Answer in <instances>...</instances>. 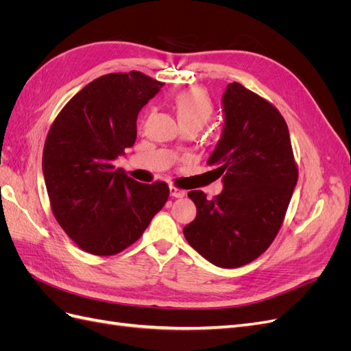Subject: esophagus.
<instances>
[{"label": "esophagus", "instance_id": "obj_1", "mask_svg": "<svg viewBox=\"0 0 351 351\" xmlns=\"http://www.w3.org/2000/svg\"><path fill=\"white\" fill-rule=\"evenodd\" d=\"M169 195H171L173 197H183L186 195V192L183 189H178L176 186H171L169 187Z\"/></svg>", "mask_w": 351, "mask_h": 351}]
</instances>
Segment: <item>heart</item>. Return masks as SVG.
Here are the masks:
<instances>
[{
    "label": "heart",
    "instance_id": "obj_1",
    "mask_svg": "<svg viewBox=\"0 0 351 351\" xmlns=\"http://www.w3.org/2000/svg\"><path fill=\"white\" fill-rule=\"evenodd\" d=\"M176 110L178 120L184 127H204L214 112V105L208 93L202 89H187L176 97Z\"/></svg>",
    "mask_w": 351,
    "mask_h": 351
}]
</instances>
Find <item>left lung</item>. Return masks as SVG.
<instances>
[{
  "label": "left lung",
  "mask_w": 351,
  "mask_h": 351,
  "mask_svg": "<svg viewBox=\"0 0 351 351\" xmlns=\"http://www.w3.org/2000/svg\"><path fill=\"white\" fill-rule=\"evenodd\" d=\"M226 124L208 159L224 189L212 199L202 190L187 196L196 218L183 228L199 254L221 268H239L267 250L282 226L297 183L289 127L271 102L243 84L222 97Z\"/></svg>",
  "instance_id": "left-lung-1"
}]
</instances>
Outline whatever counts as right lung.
I'll return each instance as SVG.
<instances>
[{
  "instance_id": "1",
  "label": "right lung",
  "mask_w": 351,
  "mask_h": 351,
  "mask_svg": "<svg viewBox=\"0 0 351 351\" xmlns=\"http://www.w3.org/2000/svg\"><path fill=\"white\" fill-rule=\"evenodd\" d=\"M164 86L141 71L95 79L64 105L48 132L42 169L52 214L77 246L112 256L141 239L169 196L114 169L136 142V120Z\"/></svg>"
}]
</instances>
